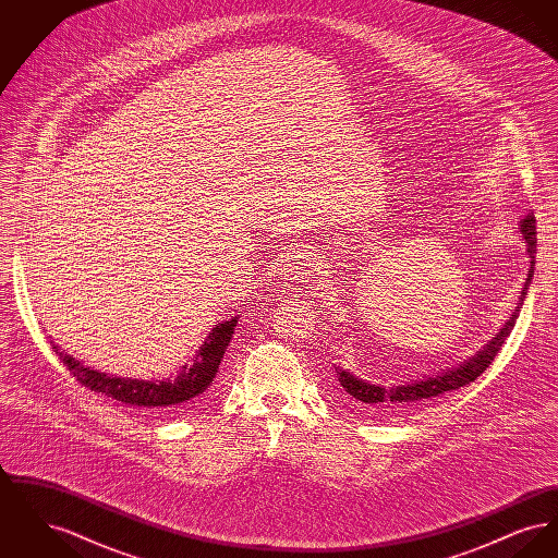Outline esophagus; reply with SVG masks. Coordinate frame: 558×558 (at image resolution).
<instances>
[{
	"label": "esophagus",
	"instance_id": "esophagus-1",
	"mask_svg": "<svg viewBox=\"0 0 558 558\" xmlns=\"http://www.w3.org/2000/svg\"><path fill=\"white\" fill-rule=\"evenodd\" d=\"M310 257L307 255H299L296 259H292L291 264H287L284 267V280L287 282H305L307 280V274H310Z\"/></svg>",
	"mask_w": 558,
	"mask_h": 558
}]
</instances>
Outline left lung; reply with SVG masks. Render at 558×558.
Segmentation results:
<instances>
[{"mask_svg":"<svg viewBox=\"0 0 558 558\" xmlns=\"http://www.w3.org/2000/svg\"><path fill=\"white\" fill-rule=\"evenodd\" d=\"M521 232H523V239L527 242L530 264L533 266L535 264L533 262L535 242H537V239H535L537 232H535V217H533V213H530L521 221ZM530 282L531 269L527 282H525V289L521 292V303L514 307L512 318L506 322L498 335L492 337V341L487 345L478 349L477 353L473 357H469L466 362L458 364L456 368H448V371L437 372L433 376H423L418 380H412V383H405V385H391V387L374 385L371 380L357 378L355 374L343 371V368H335L337 371V380H339L341 389L345 391L347 399H353L360 405H364L368 410H376V412H393V410L410 408V405H416L421 401H428V399L437 398V396H444L448 391H456L460 387H466L469 383H473L477 376H481L483 371L489 368V364L494 362V357L498 355V351L505 345L506 337L510 335L514 322L519 318V312H521L523 299L527 294Z\"/></svg>","mask_w":558,"mask_h":558,"instance_id":"left-lung-1","label":"left lung"}]
</instances>
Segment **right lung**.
Returning a JSON list of instances; mask_svg holds the SVG:
<instances>
[{
	"instance_id": "obj_1",
	"label": "right lung",
	"mask_w": 558,
	"mask_h": 558,
	"mask_svg": "<svg viewBox=\"0 0 558 558\" xmlns=\"http://www.w3.org/2000/svg\"><path fill=\"white\" fill-rule=\"evenodd\" d=\"M236 322L239 318L217 324L211 335L207 337V341L198 349L194 364L182 366V372L175 378H162V380H137V378L110 376L107 372L92 371L89 366H83L80 360L66 355L53 343L52 349L58 353L60 362L80 380V385L92 389L94 393H102L107 398L117 399L133 408L171 410L207 391L221 364V357L230 345Z\"/></svg>"
}]
</instances>
